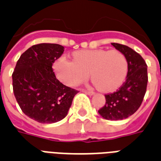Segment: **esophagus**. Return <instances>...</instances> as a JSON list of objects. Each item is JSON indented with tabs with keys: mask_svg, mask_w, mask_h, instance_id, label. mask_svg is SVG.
<instances>
[{
	"mask_svg": "<svg viewBox=\"0 0 161 161\" xmlns=\"http://www.w3.org/2000/svg\"><path fill=\"white\" fill-rule=\"evenodd\" d=\"M83 92L86 93L87 94H88V95H93V94H94V92H93V91H91V90H85V89H83Z\"/></svg>",
	"mask_w": 161,
	"mask_h": 161,
	"instance_id": "1",
	"label": "esophagus"
}]
</instances>
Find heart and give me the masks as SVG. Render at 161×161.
<instances>
[{
    "label": "heart",
    "mask_w": 161,
    "mask_h": 161,
    "mask_svg": "<svg viewBox=\"0 0 161 161\" xmlns=\"http://www.w3.org/2000/svg\"><path fill=\"white\" fill-rule=\"evenodd\" d=\"M74 60L61 57L54 63L58 78L68 86H76L89 78L98 89L110 92L119 88L127 75L128 61L119 50H80Z\"/></svg>",
    "instance_id": "obj_1"
}]
</instances>
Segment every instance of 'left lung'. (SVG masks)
Segmentation results:
<instances>
[{
    "label": "left lung",
    "mask_w": 161,
    "mask_h": 161,
    "mask_svg": "<svg viewBox=\"0 0 161 161\" xmlns=\"http://www.w3.org/2000/svg\"><path fill=\"white\" fill-rule=\"evenodd\" d=\"M111 44L127 58V77L116 92L105 94V104L98 113L105 119H125L135 114L142 103L147 88V65L132 48L119 43Z\"/></svg>",
    "instance_id": "1"
}]
</instances>
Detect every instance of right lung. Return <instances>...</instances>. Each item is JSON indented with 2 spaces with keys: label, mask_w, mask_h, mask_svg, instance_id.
Masks as SVG:
<instances>
[{
  "label": "right lung",
  "mask_w": 161,
  "mask_h": 161,
  "mask_svg": "<svg viewBox=\"0 0 161 161\" xmlns=\"http://www.w3.org/2000/svg\"><path fill=\"white\" fill-rule=\"evenodd\" d=\"M63 52L59 44L33 45L21 54L12 73L13 93L21 109L42 124L65 118L78 93L61 83L52 67Z\"/></svg>",
  "instance_id": "add662e5"
}]
</instances>
